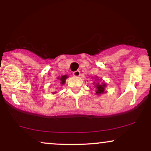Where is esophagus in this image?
Masks as SVG:
<instances>
[{"mask_svg":"<svg viewBox=\"0 0 151 151\" xmlns=\"http://www.w3.org/2000/svg\"><path fill=\"white\" fill-rule=\"evenodd\" d=\"M73 75L74 77H79V76H80V72L79 70L75 71V72H73Z\"/></svg>","mask_w":151,"mask_h":151,"instance_id":"esophagus-1","label":"esophagus"}]
</instances>
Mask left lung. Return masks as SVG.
<instances>
[{
	"instance_id": "obj_1",
	"label": "left lung",
	"mask_w": 151,
	"mask_h": 151,
	"mask_svg": "<svg viewBox=\"0 0 151 151\" xmlns=\"http://www.w3.org/2000/svg\"><path fill=\"white\" fill-rule=\"evenodd\" d=\"M96 78H98L96 77ZM95 79V81H96ZM93 85L95 86V89H96V94L99 95L101 94V93H106L105 91V87H106V84L105 83H102V84H99V83H96V82H93Z\"/></svg>"
}]
</instances>
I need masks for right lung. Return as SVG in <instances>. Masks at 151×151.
Segmentation results:
<instances>
[{"mask_svg":"<svg viewBox=\"0 0 151 151\" xmlns=\"http://www.w3.org/2000/svg\"><path fill=\"white\" fill-rule=\"evenodd\" d=\"M67 77H67V75H63V76H62L61 77H58V79L60 80V84H65L66 79H67ZM53 93H55V92H54Z\"/></svg>","mask_w":151,"mask_h":151,"instance_id":"1","label":"right lung"}]
</instances>
